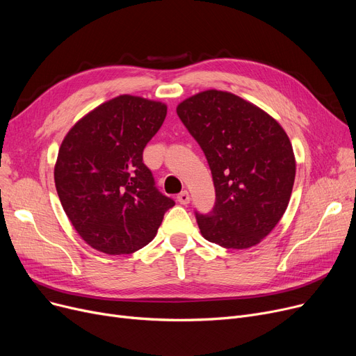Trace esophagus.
<instances>
[{
    "mask_svg": "<svg viewBox=\"0 0 356 356\" xmlns=\"http://www.w3.org/2000/svg\"><path fill=\"white\" fill-rule=\"evenodd\" d=\"M177 200H179V203H181V204H189V203H191V195H189V192H188V191H183L181 193H179Z\"/></svg>",
    "mask_w": 356,
    "mask_h": 356,
    "instance_id": "34e87169",
    "label": "esophagus"
}]
</instances>
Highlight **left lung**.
I'll return each mask as SVG.
<instances>
[{
	"label": "left lung",
	"instance_id": "8db88e82",
	"mask_svg": "<svg viewBox=\"0 0 356 356\" xmlns=\"http://www.w3.org/2000/svg\"><path fill=\"white\" fill-rule=\"evenodd\" d=\"M176 111L207 156L215 186L213 211L196 213L200 234L223 248L259 244L283 218L293 191L296 159L286 131L225 90L199 92Z\"/></svg>",
	"mask_w": 356,
	"mask_h": 356
}]
</instances>
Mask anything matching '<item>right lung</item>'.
I'll list each match as a JSON object with an SVG mask.
<instances>
[{
  "label": "right lung",
  "instance_id": "obj_1",
  "mask_svg": "<svg viewBox=\"0 0 356 356\" xmlns=\"http://www.w3.org/2000/svg\"><path fill=\"white\" fill-rule=\"evenodd\" d=\"M167 105L112 98L74 124L59 148L54 183L73 228L93 250L133 254L152 242L175 200L161 195L143 163Z\"/></svg>",
  "mask_w": 356,
  "mask_h": 356
}]
</instances>
